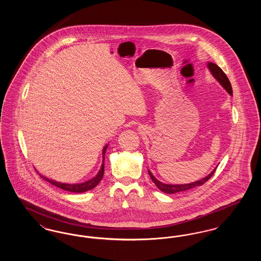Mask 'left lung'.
Segmentation results:
<instances>
[{
  "label": "left lung",
  "mask_w": 261,
  "mask_h": 261,
  "mask_svg": "<svg viewBox=\"0 0 261 261\" xmlns=\"http://www.w3.org/2000/svg\"><path fill=\"white\" fill-rule=\"evenodd\" d=\"M207 67L211 71L212 76L220 83V85L228 92V94L230 96H233V91H232V86H231V83L228 79V77L226 76V74L224 73L223 70L218 66L216 65L215 63L213 62H207ZM217 167H215L211 173L208 174L207 176L203 177L202 179H200L199 181H196V182H192V183H189V184H165V183H162L161 181H159L152 173L149 171L148 169V172H149V177L150 179L152 180V182L155 184V186L158 187L162 192L165 193V194H176V193H182V192H185V191H189V190H192L194 188H197V187L201 186L202 184H204L208 179H211V176L214 174L215 170H216Z\"/></svg>",
  "instance_id": "8db88e82"
}]
</instances>
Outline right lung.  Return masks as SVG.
<instances>
[{
  "instance_id": "add662e5",
  "label": "right lung",
  "mask_w": 261,
  "mask_h": 261,
  "mask_svg": "<svg viewBox=\"0 0 261 261\" xmlns=\"http://www.w3.org/2000/svg\"><path fill=\"white\" fill-rule=\"evenodd\" d=\"M109 145L107 144L103 149H102V163H101V166H100V169L99 170L98 174L93 177L92 179L88 180L86 182H83V183H78V184H66V183H61V182H57L55 180H51L49 179L43 175L40 174V176L45 179L46 181L50 182V184H53L54 186L58 187V188H61L64 191H67V192H71V193H85L87 191H90L92 189H94L95 187L97 186L100 182V180L102 179V176H103V172H105V153L108 149Z\"/></svg>"
}]
</instances>
